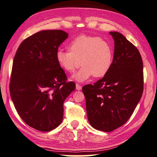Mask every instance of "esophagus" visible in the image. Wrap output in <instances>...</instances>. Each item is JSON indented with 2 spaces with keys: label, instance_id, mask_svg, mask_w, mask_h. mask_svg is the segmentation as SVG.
Masks as SVG:
<instances>
[{
  "label": "esophagus",
  "instance_id": "esophagus-1",
  "mask_svg": "<svg viewBox=\"0 0 157 157\" xmlns=\"http://www.w3.org/2000/svg\"><path fill=\"white\" fill-rule=\"evenodd\" d=\"M76 89H77V90H78V91L81 90V89H82V86L79 85V84H76Z\"/></svg>",
  "mask_w": 157,
  "mask_h": 157
}]
</instances>
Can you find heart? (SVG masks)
I'll return each mask as SVG.
<instances>
[{
	"instance_id": "heart-1",
	"label": "heart",
	"mask_w": 157,
	"mask_h": 157,
	"mask_svg": "<svg viewBox=\"0 0 157 157\" xmlns=\"http://www.w3.org/2000/svg\"><path fill=\"white\" fill-rule=\"evenodd\" d=\"M69 52L58 49L56 60L61 68L72 73L82 67L72 78L83 82L92 76L101 78L108 73L113 64V49L106 40L96 36L81 35L68 44Z\"/></svg>"
}]
</instances>
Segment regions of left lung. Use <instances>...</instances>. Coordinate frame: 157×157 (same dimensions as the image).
I'll use <instances>...</instances> for the list:
<instances>
[{"mask_svg":"<svg viewBox=\"0 0 157 157\" xmlns=\"http://www.w3.org/2000/svg\"><path fill=\"white\" fill-rule=\"evenodd\" d=\"M114 39L113 64L103 78L82 87L89 124L110 132L131 117L143 91V64L138 49L122 34L109 32Z\"/></svg>","mask_w":157,"mask_h":157,"instance_id":"8db88e82","label":"left lung"}]
</instances>
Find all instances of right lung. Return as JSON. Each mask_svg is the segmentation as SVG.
Returning a JSON list of instances; mask_svg holds the SVG:
<instances>
[{"mask_svg": "<svg viewBox=\"0 0 157 157\" xmlns=\"http://www.w3.org/2000/svg\"><path fill=\"white\" fill-rule=\"evenodd\" d=\"M68 34L44 30L32 35L17 49L12 64L10 91L24 122L36 130L50 131L63 120V103L75 89L67 82L56 52Z\"/></svg>", "mask_w": 157, "mask_h": 157, "instance_id": "1", "label": "right lung"}]
</instances>
